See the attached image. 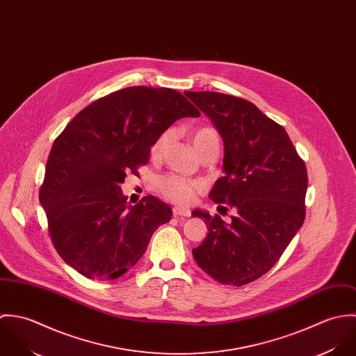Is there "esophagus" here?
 Here are the masks:
<instances>
[{
    "label": "esophagus",
    "mask_w": 356,
    "mask_h": 356,
    "mask_svg": "<svg viewBox=\"0 0 356 356\" xmlns=\"http://www.w3.org/2000/svg\"><path fill=\"white\" fill-rule=\"evenodd\" d=\"M172 213H174V216H181V218L191 216V211L188 208H182V207H174Z\"/></svg>",
    "instance_id": "34e87169"
}]
</instances>
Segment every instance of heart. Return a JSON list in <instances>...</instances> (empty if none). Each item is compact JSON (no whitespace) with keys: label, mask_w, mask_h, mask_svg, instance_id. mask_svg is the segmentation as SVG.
I'll list each match as a JSON object with an SVG mask.
<instances>
[{"label":"heart","mask_w":356,"mask_h":356,"mask_svg":"<svg viewBox=\"0 0 356 356\" xmlns=\"http://www.w3.org/2000/svg\"><path fill=\"white\" fill-rule=\"evenodd\" d=\"M172 133L171 130L163 131L153 143L151 147V154L154 159H159L163 156L164 151L167 149L170 141H171ZM192 138L195 143V147L197 148L199 153L204 156L205 153L212 149H219V133L209 126H200L192 131ZM157 189L167 200L172 203L188 205L193 203L196 197L203 192V185L197 181L177 175V174H167L161 177L157 181Z\"/></svg>","instance_id":"heart-1"}]
</instances>
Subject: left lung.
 <instances>
[{
    "label": "left lung",
    "instance_id": "obj_1",
    "mask_svg": "<svg viewBox=\"0 0 356 356\" xmlns=\"http://www.w3.org/2000/svg\"><path fill=\"white\" fill-rule=\"evenodd\" d=\"M185 95L212 120L225 145L226 175L209 199L236 211L229 225L219 215L193 212L208 225L193 257L218 282L243 286L280 260L305 222V160L285 129L252 102L216 92Z\"/></svg>",
    "mask_w": 356,
    "mask_h": 356
}]
</instances>
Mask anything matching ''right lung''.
I'll return each instance as SVG.
<instances>
[{"instance_id":"1","label":"right lung","mask_w":356,"mask_h":356,"mask_svg":"<svg viewBox=\"0 0 356 356\" xmlns=\"http://www.w3.org/2000/svg\"><path fill=\"white\" fill-rule=\"evenodd\" d=\"M185 116L200 112L182 93L131 86L83 108L54 140L40 202L54 250L79 274L119 278L171 219L170 207L153 196L129 205L120 184L148 164L154 140Z\"/></svg>"}]
</instances>
